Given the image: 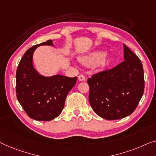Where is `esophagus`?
I'll return each instance as SVG.
<instances>
[{
    "mask_svg": "<svg viewBox=\"0 0 156 156\" xmlns=\"http://www.w3.org/2000/svg\"><path fill=\"white\" fill-rule=\"evenodd\" d=\"M78 80L80 81H83L85 80V77L83 75H82V74H80V75H79L78 76Z\"/></svg>",
    "mask_w": 156,
    "mask_h": 156,
    "instance_id": "1",
    "label": "esophagus"
}]
</instances>
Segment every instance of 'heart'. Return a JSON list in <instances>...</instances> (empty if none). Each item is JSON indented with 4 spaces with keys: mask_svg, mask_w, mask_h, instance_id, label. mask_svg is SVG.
<instances>
[{
    "mask_svg": "<svg viewBox=\"0 0 156 156\" xmlns=\"http://www.w3.org/2000/svg\"><path fill=\"white\" fill-rule=\"evenodd\" d=\"M105 56V52L99 51V52H93L91 55L87 56V57L83 58V59H80V62L81 63L86 65V66H94V65L100 63Z\"/></svg>",
    "mask_w": 156,
    "mask_h": 156,
    "instance_id": "1",
    "label": "heart"
}]
</instances>
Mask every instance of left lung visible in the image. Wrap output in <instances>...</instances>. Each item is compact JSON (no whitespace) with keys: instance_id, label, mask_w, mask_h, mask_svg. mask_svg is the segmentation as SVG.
I'll list each match as a JSON object with an SVG mask.
<instances>
[{"instance_id":"left-lung-1","label":"left lung","mask_w":156,"mask_h":156,"mask_svg":"<svg viewBox=\"0 0 156 156\" xmlns=\"http://www.w3.org/2000/svg\"><path fill=\"white\" fill-rule=\"evenodd\" d=\"M124 61L88 78L89 101L93 111L106 120L129 115L137 107L144 91L141 60L125 45Z\"/></svg>"}]
</instances>
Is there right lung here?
Here are the masks:
<instances>
[{
	"mask_svg": "<svg viewBox=\"0 0 156 156\" xmlns=\"http://www.w3.org/2000/svg\"><path fill=\"white\" fill-rule=\"evenodd\" d=\"M41 45H53L49 40L29 48L20 60L16 73V94L19 102L32 119L50 121L60 115L65 100L77 77L62 75L45 77L34 68L33 55Z\"/></svg>",
	"mask_w": 156,
	"mask_h": 156,
	"instance_id": "1",
	"label": "right lung"
}]
</instances>
